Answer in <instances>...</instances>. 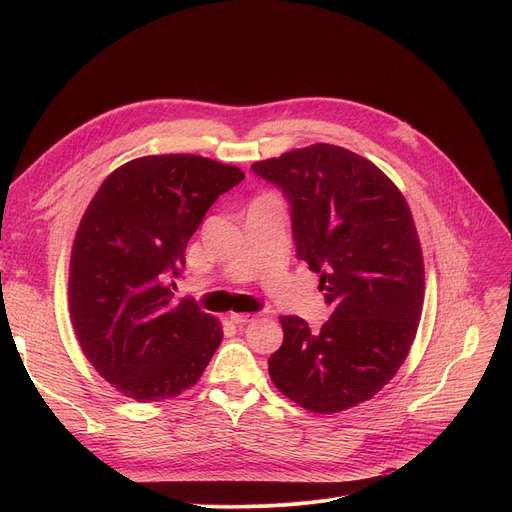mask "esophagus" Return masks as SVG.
I'll list each match as a JSON object with an SVG mask.
<instances>
[{"label": "esophagus", "instance_id": "1", "mask_svg": "<svg viewBox=\"0 0 512 512\" xmlns=\"http://www.w3.org/2000/svg\"><path fill=\"white\" fill-rule=\"evenodd\" d=\"M257 317V313H230V321L236 326H245L249 321H253Z\"/></svg>", "mask_w": 512, "mask_h": 512}]
</instances>
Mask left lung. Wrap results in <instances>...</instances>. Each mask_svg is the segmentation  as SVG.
Returning a JSON list of instances; mask_svg holds the SVG:
<instances>
[{
	"label": "left lung",
	"mask_w": 512,
	"mask_h": 512,
	"mask_svg": "<svg viewBox=\"0 0 512 512\" xmlns=\"http://www.w3.org/2000/svg\"><path fill=\"white\" fill-rule=\"evenodd\" d=\"M290 207L297 259L319 274L332 315L319 330L282 315L270 357L276 388L313 413L378 394L405 363L423 309V257L411 209L365 157L328 143L257 161Z\"/></svg>",
	"instance_id": "1"
}]
</instances>
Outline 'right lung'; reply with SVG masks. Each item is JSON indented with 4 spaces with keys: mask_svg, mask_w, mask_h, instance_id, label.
I'll use <instances>...</instances> for the list:
<instances>
[{
    "mask_svg": "<svg viewBox=\"0 0 512 512\" xmlns=\"http://www.w3.org/2000/svg\"><path fill=\"white\" fill-rule=\"evenodd\" d=\"M245 174L201 155L132 159L103 180L70 257V317L105 382L139 402L191 388L222 342L218 319L174 301L188 240Z\"/></svg>",
    "mask_w": 512,
    "mask_h": 512,
    "instance_id": "right-lung-1",
    "label": "right lung"
}]
</instances>
